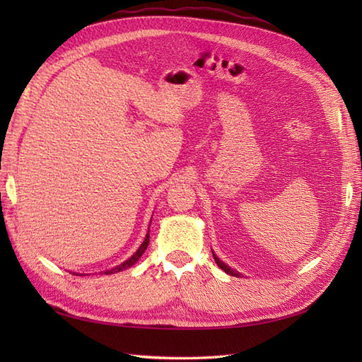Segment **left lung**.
<instances>
[{"instance_id": "obj_1", "label": "left lung", "mask_w": 362, "mask_h": 362, "mask_svg": "<svg viewBox=\"0 0 362 362\" xmlns=\"http://www.w3.org/2000/svg\"><path fill=\"white\" fill-rule=\"evenodd\" d=\"M213 258H214V261H216V264L222 269V271H224L226 274H228V275H233V276H240L241 274L240 272H236V271H233V269L232 267H228L227 264H224V263H222V261L216 257V255H214V253H213Z\"/></svg>"}]
</instances>
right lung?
Returning a JSON list of instances; mask_svg holds the SVG:
<instances>
[{
	"label": "right lung",
	"mask_w": 362,
	"mask_h": 362,
	"mask_svg": "<svg viewBox=\"0 0 362 362\" xmlns=\"http://www.w3.org/2000/svg\"><path fill=\"white\" fill-rule=\"evenodd\" d=\"M148 244H149V233L146 235V238H144V243L140 245V249H138V250L134 253V257H130L129 259H126V261H124V263L119 264V266H117V267L110 269V271H105V274H115V272L124 271V269H127V267H130V266H134V264L136 263V261L140 259V257L143 255V253H144L146 247H148Z\"/></svg>",
	"instance_id": "right-lung-1"
}]
</instances>
